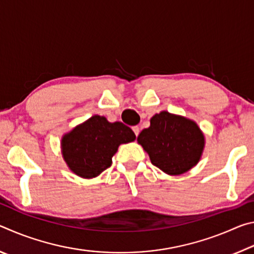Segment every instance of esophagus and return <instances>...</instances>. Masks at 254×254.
<instances>
[{"label":"esophagus","mask_w":254,"mask_h":254,"mask_svg":"<svg viewBox=\"0 0 254 254\" xmlns=\"http://www.w3.org/2000/svg\"><path fill=\"white\" fill-rule=\"evenodd\" d=\"M132 130H133V132H134V134L137 136V135H139V133H140V128H139V127H132Z\"/></svg>","instance_id":"esophagus-1"}]
</instances>
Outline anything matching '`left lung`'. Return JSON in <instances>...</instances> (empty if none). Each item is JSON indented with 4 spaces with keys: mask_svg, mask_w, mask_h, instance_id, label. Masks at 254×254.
I'll return each instance as SVG.
<instances>
[{
    "mask_svg": "<svg viewBox=\"0 0 254 254\" xmlns=\"http://www.w3.org/2000/svg\"><path fill=\"white\" fill-rule=\"evenodd\" d=\"M137 142L149 153L153 166L166 174L180 175L198 162L204 135L195 122L163 111L153 115Z\"/></svg>",
    "mask_w": 254,
    "mask_h": 254,
    "instance_id": "obj_1",
    "label": "left lung"
}]
</instances>
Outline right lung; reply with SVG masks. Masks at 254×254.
<instances>
[{
	"label": "right lung",
	"mask_w": 254,
	"mask_h": 254,
	"mask_svg": "<svg viewBox=\"0 0 254 254\" xmlns=\"http://www.w3.org/2000/svg\"><path fill=\"white\" fill-rule=\"evenodd\" d=\"M134 140V132L123 123L94 115L63 137V156L77 176L93 178L110 168L120 144Z\"/></svg>",
	"instance_id": "right-lung-1"
}]
</instances>
